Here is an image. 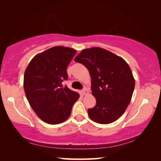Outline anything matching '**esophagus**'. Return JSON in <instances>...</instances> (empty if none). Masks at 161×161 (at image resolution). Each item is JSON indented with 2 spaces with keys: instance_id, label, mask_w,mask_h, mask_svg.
<instances>
[{
  "instance_id": "esophagus-1",
  "label": "esophagus",
  "mask_w": 161,
  "mask_h": 161,
  "mask_svg": "<svg viewBox=\"0 0 161 161\" xmlns=\"http://www.w3.org/2000/svg\"><path fill=\"white\" fill-rule=\"evenodd\" d=\"M81 93L82 94V95H86L87 94L89 93V92L87 91V89L85 88V87H84V88L82 89V90H81Z\"/></svg>"
}]
</instances>
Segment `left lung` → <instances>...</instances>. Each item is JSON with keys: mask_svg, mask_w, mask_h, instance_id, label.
<instances>
[{"mask_svg": "<svg viewBox=\"0 0 161 161\" xmlns=\"http://www.w3.org/2000/svg\"><path fill=\"white\" fill-rule=\"evenodd\" d=\"M88 69L94 107L89 108L90 119L97 123L115 121L126 111L131 99L135 80L123 58L100 47L85 49L75 58Z\"/></svg>", "mask_w": 161, "mask_h": 161, "instance_id": "obj_1", "label": "left lung"}]
</instances>
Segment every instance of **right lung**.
I'll return each instance as SVG.
<instances>
[{"instance_id": "right-lung-1", "label": "right lung", "mask_w": 161, "mask_h": 161, "mask_svg": "<svg viewBox=\"0 0 161 161\" xmlns=\"http://www.w3.org/2000/svg\"><path fill=\"white\" fill-rule=\"evenodd\" d=\"M74 49L57 46L35 56L24 75V89L28 102L37 116L50 124L67 120L77 92L62 82L67 80V68L76 54Z\"/></svg>"}]
</instances>
